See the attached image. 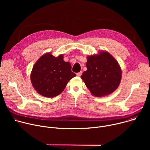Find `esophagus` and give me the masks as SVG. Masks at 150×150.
I'll list each match as a JSON object with an SVG mask.
<instances>
[{
  "instance_id": "1",
  "label": "esophagus",
  "mask_w": 150,
  "mask_h": 150,
  "mask_svg": "<svg viewBox=\"0 0 150 150\" xmlns=\"http://www.w3.org/2000/svg\"><path fill=\"white\" fill-rule=\"evenodd\" d=\"M82 71H80L79 72L76 73V75H77L78 76H80L82 75Z\"/></svg>"
}]
</instances>
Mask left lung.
Instances as JSON below:
<instances>
[{"mask_svg":"<svg viewBox=\"0 0 150 150\" xmlns=\"http://www.w3.org/2000/svg\"><path fill=\"white\" fill-rule=\"evenodd\" d=\"M87 59V70L81 78L91 94L101 97L113 93L122 79V69L117 61L105 50L88 55Z\"/></svg>","mask_w":150,"mask_h":150,"instance_id":"1","label":"left lung"}]
</instances>
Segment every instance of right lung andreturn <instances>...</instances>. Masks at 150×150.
Returning <instances> with one entry per match:
<instances>
[{"label": "right lung", "instance_id": "right-lung-1", "mask_svg": "<svg viewBox=\"0 0 150 150\" xmlns=\"http://www.w3.org/2000/svg\"><path fill=\"white\" fill-rule=\"evenodd\" d=\"M76 75L63 54L54 57L51 52L42 55L35 63L30 79L34 90L45 97H54L65 90L68 82Z\"/></svg>", "mask_w": 150, "mask_h": 150}]
</instances>
